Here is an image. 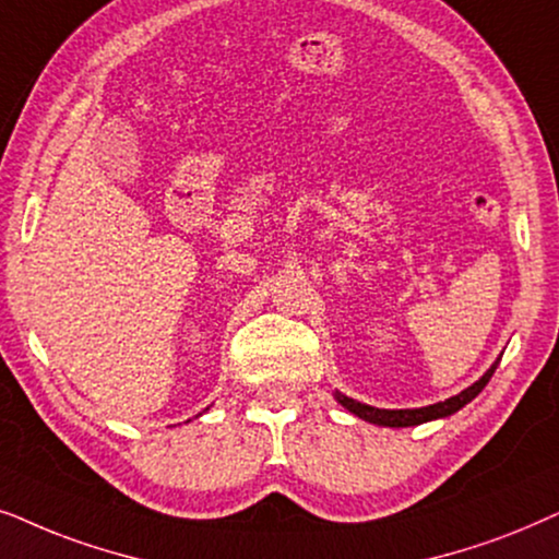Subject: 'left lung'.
Returning a JSON list of instances; mask_svg holds the SVG:
<instances>
[{"instance_id":"8db88e82","label":"left lung","mask_w":559,"mask_h":559,"mask_svg":"<svg viewBox=\"0 0 559 559\" xmlns=\"http://www.w3.org/2000/svg\"><path fill=\"white\" fill-rule=\"evenodd\" d=\"M498 360H501V357H498ZM498 360L486 370V373H483L480 381H475L473 385H467V389L460 391L457 396L444 399V401H440V404H431V406H421V408H376V406L360 404V401L349 399V396H345V393H340V391L334 393V399H337L340 404L345 406L349 414L360 416V419H366L370 424H378V427H416V424H424V421H431V419H444V416L455 414L465 404H471V401L478 396L483 389H486V383L490 381V376L496 373Z\"/></svg>"}]
</instances>
